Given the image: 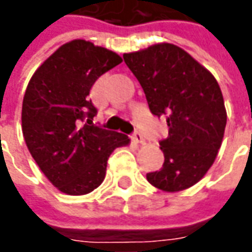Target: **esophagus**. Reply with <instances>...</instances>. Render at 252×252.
<instances>
[{"label": "esophagus", "mask_w": 252, "mask_h": 252, "mask_svg": "<svg viewBox=\"0 0 252 252\" xmlns=\"http://www.w3.org/2000/svg\"><path fill=\"white\" fill-rule=\"evenodd\" d=\"M132 139L133 142H136V143H145V138H143V135H142L139 131H136V132L132 133Z\"/></svg>", "instance_id": "34e87169"}]
</instances>
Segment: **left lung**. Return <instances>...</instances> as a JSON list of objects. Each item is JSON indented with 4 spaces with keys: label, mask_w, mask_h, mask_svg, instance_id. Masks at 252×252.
Here are the masks:
<instances>
[{
    "label": "left lung",
    "mask_w": 252,
    "mask_h": 252,
    "mask_svg": "<svg viewBox=\"0 0 252 252\" xmlns=\"http://www.w3.org/2000/svg\"><path fill=\"white\" fill-rule=\"evenodd\" d=\"M157 117H167L168 136L160 140L162 168L146 174L160 190L181 191L196 185L218 155L226 109L215 77L174 44H156L123 55Z\"/></svg>",
    "instance_id": "obj_1"
}]
</instances>
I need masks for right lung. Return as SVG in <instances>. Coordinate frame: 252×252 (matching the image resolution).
I'll return each instance as SVG.
<instances>
[{"label": "right lung", "mask_w": 252, "mask_h": 252, "mask_svg": "<svg viewBox=\"0 0 252 252\" xmlns=\"http://www.w3.org/2000/svg\"><path fill=\"white\" fill-rule=\"evenodd\" d=\"M121 62L113 51L73 40L56 49L27 85L22 106L26 145L44 175L66 194L96 189L113 150L129 143L124 133L92 123L97 110L91 88Z\"/></svg>", "instance_id": "right-lung-1"}]
</instances>
